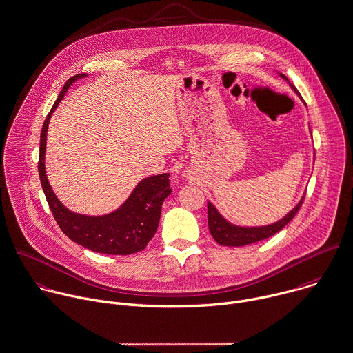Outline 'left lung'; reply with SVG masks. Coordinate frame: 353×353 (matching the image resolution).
Here are the masks:
<instances>
[{
  "instance_id": "obj_1",
  "label": "left lung",
  "mask_w": 353,
  "mask_h": 353,
  "mask_svg": "<svg viewBox=\"0 0 353 353\" xmlns=\"http://www.w3.org/2000/svg\"><path fill=\"white\" fill-rule=\"evenodd\" d=\"M281 77L286 79L285 75H281ZM292 88L296 90L294 86H292ZM304 200H305V196L279 222L272 223L270 226H263V228H239V226H234V225L229 223L228 221H225L221 216V214L216 211V208L211 203H208V228H210V232H211V235L214 236V239L219 245H223V246H243V245H249V243H253V242H259V241L265 239L271 235L276 234L279 230H282L294 218V215L299 212Z\"/></svg>"
}]
</instances>
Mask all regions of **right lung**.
<instances>
[{"mask_svg": "<svg viewBox=\"0 0 353 353\" xmlns=\"http://www.w3.org/2000/svg\"><path fill=\"white\" fill-rule=\"evenodd\" d=\"M82 77H85V74H78L65 82L59 99L43 121L38 161L41 185L54 221L70 239L97 253L121 256L137 253L143 250L148 242L156 234L163 201L172 192L168 179L170 174L145 178L138 183L128 200L118 211L105 216H85L68 211L57 200L45 174V148L49 119L63 100L68 88Z\"/></svg>", "mask_w": 353, "mask_h": 353, "instance_id": "right-lung-1", "label": "right lung"}]
</instances>
